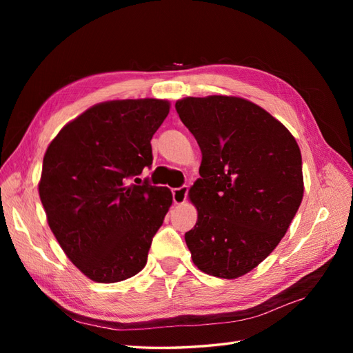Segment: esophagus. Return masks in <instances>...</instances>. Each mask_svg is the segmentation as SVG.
Listing matches in <instances>:
<instances>
[{
	"mask_svg": "<svg viewBox=\"0 0 353 353\" xmlns=\"http://www.w3.org/2000/svg\"><path fill=\"white\" fill-rule=\"evenodd\" d=\"M187 193H188L187 187H181V188L172 190V199H174L175 205H183V203L187 200Z\"/></svg>",
	"mask_w": 353,
	"mask_h": 353,
	"instance_id": "obj_1",
	"label": "esophagus"
}]
</instances>
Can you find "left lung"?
Wrapping results in <instances>:
<instances>
[{"label":"left lung","mask_w":353,"mask_h":353,"mask_svg":"<svg viewBox=\"0 0 353 353\" xmlns=\"http://www.w3.org/2000/svg\"><path fill=\"white\" fill-rule=\"evenodd\" d=\"M175 109L203 154L188 190L197 209L185 232L191 259L205 274L239 279L279 245L301 206V148L280 121L236 95L185 97Z\"/></svg>","instance_id":"1"}]
</instances>
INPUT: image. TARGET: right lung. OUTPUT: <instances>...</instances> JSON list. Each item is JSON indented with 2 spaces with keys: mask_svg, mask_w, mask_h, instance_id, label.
<instances>
[{
  "mask_svg": "<svg viewBox=\"0 0 353 353\" xmlns=\"http://www.w3.org/2000/svg\"><path fill=\"white\" fill-rule=\"evenodd\" d=\"M168 100H110L61 128L47 147L38 184L50 230L90 280L131 279L172 205L166 187L137 178L152 165V137Z\"/></svg>",
  "mask_w": 353,
  "mask_h": 353,
  "instance_id": "add662e5",
  "label": "right lung"
}]
</instances>
